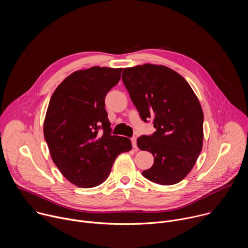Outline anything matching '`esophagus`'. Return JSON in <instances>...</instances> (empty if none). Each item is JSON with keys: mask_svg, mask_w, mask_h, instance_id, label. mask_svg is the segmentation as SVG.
<instances>
[{"mask_svg": "<svg viewBox=\"0 0 248 248\" xmlns=\"http://www.w3.org/2000/svg\"><path fill=\"white\" fill-rule=\"evenodd\" d=\"M131 143H132V148L134 150H137V145H136V137L131 138Z\"/></svg>", "mask_w": 248, "mask_h": 248, "instance_id": "obj_1", "label": "esophagus"}]
</instances>
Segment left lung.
<instances>
[{
    "instance_id": "left-lung-1",
    "label": "left lung",
    "mask_w": 248,
    "mask_h": 248,
    "mask_svg": "<svg viewBox=\"0 0 248 248\" xmlns=\"http://www.w3.org/2000/svg\"><path fill=\"white\" fill-rule=\"evenodd\" d=\"M123 81L140 118L154 119V134L137 139L138 148L154 156L143 176L162 186L182 182L203 146L204 116L197 96L180 74L162 64L125 67Z\"/></svg>"
}]
</instances>
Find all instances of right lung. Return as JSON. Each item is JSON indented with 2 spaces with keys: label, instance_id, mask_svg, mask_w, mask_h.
Instances as JSON below:
<instances>
[{
  "label": "right lung",
  "instance_id": "obj_1",
  "mask_svg": "<svg viewBox=\"0 0 248 248\" xmlns=\"http://www.w3.org/2000/svg\"><path fill=\"white\" fill-rule=\"evenodd\" d=\"M122 70L106 66L77 70L62 81L49 102L43 131L51 158L78 187L104 183L116 158L131 150L129 138L111 135L105 110V97L120 81Z\"/></svg>",
  "mask_w": 248,
  "mask_h": 248
}]
</instances>
